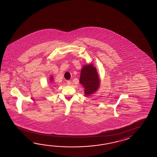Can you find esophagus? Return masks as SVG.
Segmentation results:
<instances>
[{
  "instance_id": "obj_1",
  "label": "esophagus",
  "mask_w": 157,
  "mask_h": 157,
  "mask_svg": "<svg viewBox=\"0 0 157 157\" xmlns=\"http://www.w3.org/2000/svg\"><path fill=\"white\" fill-rule=\"evenodd\" d=\"M71 83V81L70 80H67V84L68 85H70Z\"/></svg>"
}]
</instances>
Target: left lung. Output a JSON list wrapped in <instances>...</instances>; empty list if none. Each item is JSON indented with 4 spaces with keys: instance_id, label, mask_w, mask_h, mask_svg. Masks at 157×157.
<instances>
[{
    "instance_id": "8db88e82",
    "label": "left lung",
    "mask_w": 157,
    "mask_h": 157,
    "mask_svg": "<svg viewBox=\"0 0 157 157\" xmlns=\"http://www.w3.org/2000/svg\"><path fill=\"white\" fill-rule=\"evenodd\" d=\"M80 82L85 87V94L88 96L97 91L99 86V79L93 64L83 66L80 76Z\"/></svg>"
}]
</instances>
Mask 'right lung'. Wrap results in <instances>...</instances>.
Instances as JSON below:
<instances>
[{"label": "right lung", "instance_id": "right-lung-1", "mask_svg": "<svg viewBox=\"0 0 157 157\" xmlns=\"http://www.w3.org/2000/svg\"><path fill=\"white\" fill-rule=\"evenodd\" d=\"M50 79H52V77H51V78H50Z\"/></svg>", "mask_w": 157, "mask_h": 157}]
</instances>
